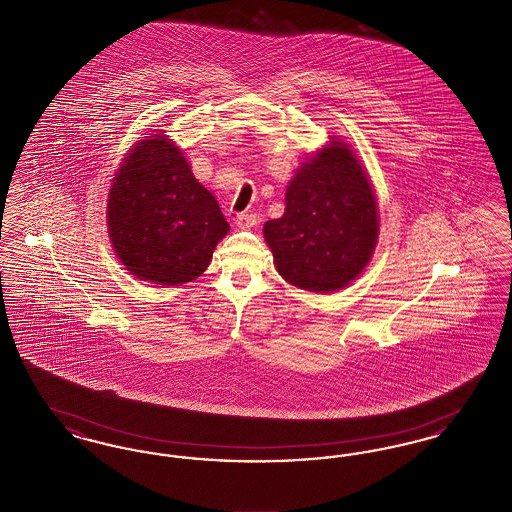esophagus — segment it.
I'll use <instances>...</instances> for the list:
<instances>
[{
	"instance_id": "obj_1",
	"label": "esophagus",
	"mask_w": 512,
	"mask_h": 512,
	"mask_svg": "<svg viewBox=\"0 0 512 512\" xmlns=\"http://www.w3.org/2000/svg\"><path fill=\"white\" fill-rule=\"evenodd\" d=\"M236 224L240 228H244V230H249V228H253L257 224V215H253V213H238L236 215Z\"/></svg>"
}]
</instances>
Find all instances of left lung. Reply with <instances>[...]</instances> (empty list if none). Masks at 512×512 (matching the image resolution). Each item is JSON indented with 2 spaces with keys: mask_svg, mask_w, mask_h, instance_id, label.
Masks as SVG:
<instances>
[{
  "mask_svg": "<svg viewBox=\"0 0 512 512\" xmlns=\"http://www.w3.org/2000/svg\"><path fill=\"white\" fill-rule=\"evenodd\" d=\"M378 238V207L355 153L332 142L293 176L284 217L265 222L278 272L309 292H334L355 280Z\"/></svg>",
  "mask_w": 512,
  "mask_h": 512,
  "instance_id": "1",
  "label": "left lung"
}]
</instances>
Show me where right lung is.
Masks as SVG:
<instances>
[{"instance_id": "1", "label": "right lung", "mask_w": 512, "mask_h": 512, "mask_svg": "<svg viewBox=\"0 0 512 512\" xmlns=\"http://www.w3.org/2000/svg\"><path fill=\"white\" fill-rule=\"evenodd\" d=\"M107 226L126 270L163 286L201 276L230 230L180 149L157 134L132 149L115 174Z\"/></svg>"}]
</instances>
